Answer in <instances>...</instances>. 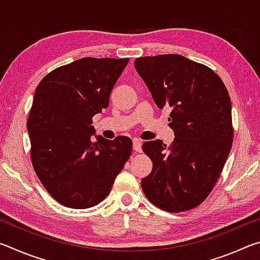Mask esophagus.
Here are the masks:
<instances>
[{"mask_svg":"<svg viewBox=\"0 0 260 260\" xmlns=\"http://www.w3.org/2000/svg\"><path fill=\"white\" fill-rule=\"evenodd\" d=\"M133 149L136 152H140L141 150H142V140L134 139L133 140Z\"/></svg>","mask_w":260,"mask_h":260,"instance_id":"34e87169","label":"esophagus"}]
</instances>
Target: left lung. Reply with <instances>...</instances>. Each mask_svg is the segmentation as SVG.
<instances>
[{
	"label": "left lung",
	"mask_w": 260,
	"mask_h": 260,
	"mask_svg": "<svg viewBox=\"0 0 260 260\" xmlns=\"http://www.w3.org/2000/svg\"><path fill=\"white\" fill-rule=\"evenodd\" d=\"M159 109H170L174 132L170 147L147 141L142 150L152 171L141 181L153 205L167 212L199 206L212 190L233 142L232 103L212 70L181 55L140 57L134 61Z\"/></svg>",
	"instance_id": "left-lung-1"
}]
</instances>
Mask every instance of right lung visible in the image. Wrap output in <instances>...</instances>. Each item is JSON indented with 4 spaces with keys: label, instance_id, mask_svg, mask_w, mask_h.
<instances>
[{
    "label": "right lung",
    "instance_id": "obj_1",
    "mask_svg": "<svg viewBox=\"0 0 260 260\" xmlns=\"http://www.w3.org/2000/svg\"><path fill=\"white\" fill-rule=\"evenodd\" d=\"M128 58L85 57L51 71L35 89L27 120L30 158L47 191L61 205L88 209L107 197L132 153L127 136L95 135L93 117Z\"/></svg>",
    "mask_w": 260,
    "mask_h": 260
}]
</instances>
